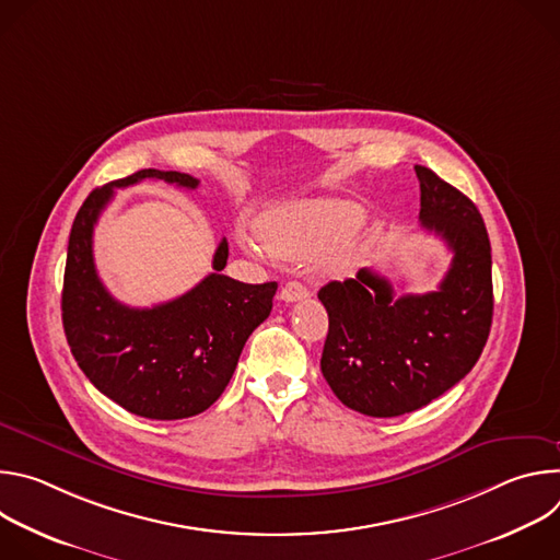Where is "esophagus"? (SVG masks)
<instances>
[{
  "label": "esophagus",
  "mask_w": 560,
  "mask_h": 560,
  "mask_svg": "<svg viewBox=\"0 0 560 560\" xmlns=\"http://www.w3.org/2000/svg\"><path fill=\"white\" fill-rule=\"evenodd\" d=\"M279 296H281V301L292 303V301H301V299L310 296V290H307L303 283H299V281H288V283L281 288Z\"/></svg>",
  "instance_id": "obj_1"
}]
</instances>
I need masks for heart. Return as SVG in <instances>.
I'll return each instance as SVG.
<instances>
[{"mask_svg":"<svg viewBox=\"0 0 560 560\" xmlns=\"http://www.w3.org/2000/svg\"><path fill=\"white\" fill-rule=\"evenodd\" d=\"M363 210L350 201H299L268 212L259 223L264 246L281 259H310L348 238L361 228ZM246 246H257L246 238Z\"/></svg>","mask_w":560,"mask_h":560,"instance_id":"b5f03b06","label":"heart"}]
</instances>
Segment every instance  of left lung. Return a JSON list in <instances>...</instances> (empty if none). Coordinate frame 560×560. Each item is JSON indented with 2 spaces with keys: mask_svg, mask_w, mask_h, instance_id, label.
Masks as SVG:
<instances>
[{
  "mask_svg": "<svg viewBox=\"0 0 560 560\" xmlns=\"http://www.w3.org/2000/svg\"><path fill=\"white\" fill-rule=\"evenodd\" d=\"M421 225L452 253L434 292L394 296L370 268L318 290L330 328L322 372L350 410L398 417L428 406L456 385L481 357L492 328V248L481 212L425 166Z\"/></svg>",
  "mask_w": 560,
  "mask_h": 560,
  "instance_id": "obj_1",
  "label": "left lung"
}]
</instances>
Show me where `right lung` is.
I'll use <instances>...</instances> for the list:
<instances>
[{
	"instance_id": "add662e5",
	"label": "right lung",
	"mask_w": 560,
	"mask_h": 560,
	"mask_svg": "<svg viewBox=\"0 0 560 560\" xmlns=\"http://www.w3.org/2000/svg\"><path fill=\"white\" fill-rule=\"evenodd\" d=\"M143 179L199 186L186 173L148 168L95 188L70 228L61 318L77 365L102 394L137 417L177 421L201 415L221 396L248 337L272 310L277 283L253 285L221 275L223 238L214 272L186 294L154 307L119 303L97 277L93 230L115 188Z\"/></svg>"
}]
</instances>
